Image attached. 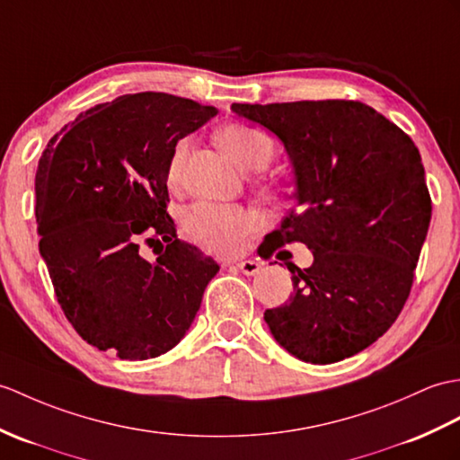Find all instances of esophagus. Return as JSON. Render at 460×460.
<instances>
[{"label":"esophagus","mask_w":460,"mask_h":460,"mask_svg":"<svg viewBox=\"0 0 460 460\" xmlns=\"http://www.w3.org/2000/svg\"><path fill=\"white\" fill-rule=\"evenodd\" d=\"M234 266H237V269H239L243 274H247V276L259 274L261 269H262V264H261L259 261H241V262H234Z\"/></svg>","instance_id":"esophagus-1"}]
</instances>
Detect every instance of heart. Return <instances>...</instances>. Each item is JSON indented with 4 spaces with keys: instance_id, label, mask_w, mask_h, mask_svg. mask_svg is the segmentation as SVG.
Instances as JSON below:
<instances>
[{
    "instance_id": "obj_1",
    "label": "heart",
    "mask_w": 460,
    "mask_h": 460,
    "mask_svg": "<svg viewBox=\"0 0 460 460\" xmlns=\"http://www.w3.org/2000/svg\"><path fill=\"white\" fill-rule=\"evenodd\" d=\"M217 141L223 151L234 160V164L243 170H261L274 156L272 138L264 131L256 129V127L244 123L221 127ZM186 151L188 141H180L168 164L170 180L178 178L180 168L184 164ZM181 226H184L190 239L199 243L204 249L219 254H231L241 247V241L256 229L259 221H256L252 211L239 206L198 201V204L190 206L184 211Z\"/></svg>"
}]
</instances>
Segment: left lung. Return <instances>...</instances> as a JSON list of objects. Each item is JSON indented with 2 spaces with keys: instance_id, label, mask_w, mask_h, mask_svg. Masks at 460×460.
<instances>
[{
  "instance_id": "left-lung-1",
  "label": "left lung",
  "mask_w": 460,
  "mask_h": 460,
  "mask_svg": "<svg viewBox=\"0 0 460 460\" xmlns=\"http://www.w3.org/2000/svg\"><path fill=\"white\" fill-rule=\"evenodd\" d=\"M231 111L279 137L292 164L297 209L261 249L270 256L297 241L314 254L307 269L286 262L294 292L266 309V325L312 365L357 355L396 322L429 229L418 146L360 102L233 103Z\"/></svg>"
}]
</instances>
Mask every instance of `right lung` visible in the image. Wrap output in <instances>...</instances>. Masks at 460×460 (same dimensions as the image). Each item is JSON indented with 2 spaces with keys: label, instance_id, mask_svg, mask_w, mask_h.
I'll list each match as a JSON object with an SVG mask.
<instances>
[{
  "label": "right lung",
  "instance_id": "obj_1",
  "mask_svg": "<svg viewBox=\"0 0 460 460\" xmlns=\"http://www.w3.org/2000/svg\"><path fill=\"white\" fill-rule=\"evenodd\" d=\"M216 115L178 95L127 93L80 113L39 160V251L64 315L100 350L123 360L164 355L219 272L176 237L166 213L176 143Z\"/></svg>",
  "mask_w": 460,
  "mask_h": 460
}]
</instances>
